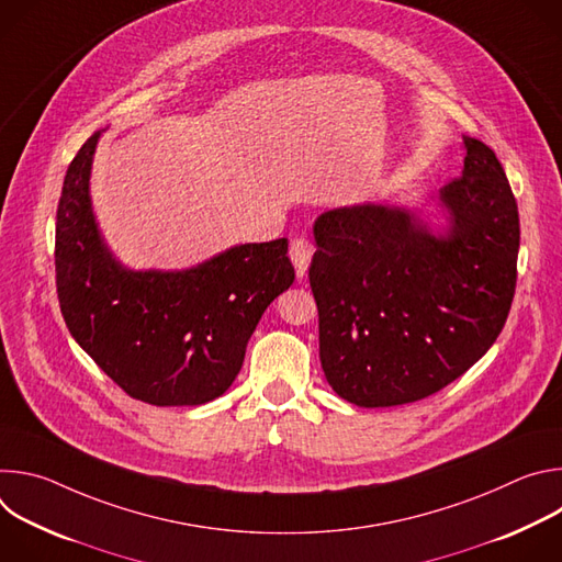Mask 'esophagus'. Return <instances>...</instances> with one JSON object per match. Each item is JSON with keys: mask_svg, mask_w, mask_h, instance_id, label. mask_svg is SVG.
<instances>
[{"mask_svg": "<svg viewBox=\"0 0 562 562\" xmlns=\"http://www.w3.org/2000/svg\"><path fill=\"white\" fill-rule=\"evenodd\" d=\"M313 245L308 243V239H304V237H295L293 243H291V251H289V256H291V262H293V267H295V273L302 278V276H306V271H308V265H311V260H313Z\"/></svg>", "mask_w": 562, "mask_h": 562, "instance_id": "34e87169", "label": "esophagus"}]
</instances>
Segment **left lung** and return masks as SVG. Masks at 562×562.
Listing matches in <instances>:
<instances>
[{
  "label": "left lung",
  "instance_id": "obj_1",
  "mask_svg": "<svg viewBox=\"0 0 562 562\" xmlns=\"http://www.w3.org/2000/svg\"><path fill=\"white\" fill-rule=\"evenodd\" d=\"M462 142V176L436 193L445 224L375 202L325 211L313 224L319 362L351 405L395 407L440 391L505 327L518 204L496 153Z\"/></svg>",
  "mask_w": 562,
  "mask_h": 562
}]
</instances>
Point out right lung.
Returning a JSON list of instances; mask_svg holds the SVG:
<instances>
[{
  "label": "right lung",
  "instance_id": "1",
  "mask_svg": "<svg viewBox=\"0 0 562 562\" xmlns=\"http://www.w3.org/2000/svg\"><path fill=\"white\" fill-rule=\"evenodd\" d=\"M102 131L66 171L55 224V278L64 323L131 397L198 407L243 369L247 342L295 271L286 237L237 245L184 271H133L106 247L91 202Z\"/></svg>",
  "mask_w": 562,
  "mask_h": 562
}]
</instances>
